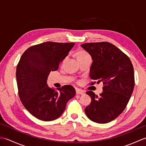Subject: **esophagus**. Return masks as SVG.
<instances>
[{"label": "esophagus", "instance_id": "esophagus-1", "mask_svg": "<svg viewBox=\"0 0 146 146\" xmlns=\"http://www.w3.org/2000/svg\"><path fill=\"white\" fill-rule=\"evenodd\" d=\"M76 94L77 95H82L83 94V92L80 89H76Z\"/></svg>", "mask_w": 146, "mask_h": 146}]
</instances>
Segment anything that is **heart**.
Returning a JSON list of instances; mask_svg holds the SVG:
<instances>
[{
  "label": "heart",
  "mask_w": 146,
  "mask_h": 146,
  "mask_svg": "<svg viewBox=\"0 0 146 146\" xmlns=\"http://www.w3.org/2000/svg\"><path fill=\"white\" fill-rule=\"evenodd\" d=\"M90 56V55L86 51H83V50L80 51L78 53H77V59L85 58L86 56Z\"/></svg>",
  "instance_id": "1"
}]
</instances>
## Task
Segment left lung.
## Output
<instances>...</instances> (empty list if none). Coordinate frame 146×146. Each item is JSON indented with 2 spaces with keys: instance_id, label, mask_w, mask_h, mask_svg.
I'll use <instances>...</instances> for the list:
<instances>
[{
  "instance_id": "1",
  "label": "left lung",
  "mask_w": 146,
  "mask_h": 146,
  "mask_svg": "<svg viewBox=\"0 0 146 146\" xmlns=\"http://www.w3.org/2000/svg\"><path fill=\"white\" fill-rule=\"evenodd\" d=\"M91 55L93 63L90 76L96 83L103 82L100 97L88 91L92 102L85 108L90 120L106 123L124 110L134 88V72L132 62L124 52L108 42H88L81 45Z\"/></svg>"
}]
</instances>
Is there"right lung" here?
<instances>
[{
    "instance_id": "1",
    "label": "right lung",
    "mask_w": 146,
    "mask_h": 146,
    "mask_svg": "<svg viewBox=\"0 0 146 146\" xmlns=\"http://www.w3.org/2000/svg\"><path fill=\"white\" fill-rule=\"evenodd\" d=\"M74 45V42H42L31 46L21 57L16 68L19 97L26 109L37 119H58L68 101L75 97V89L71 85H64L56 91L46 83L49 73L58 69Z\"/></svg>"
}]
</instances>
